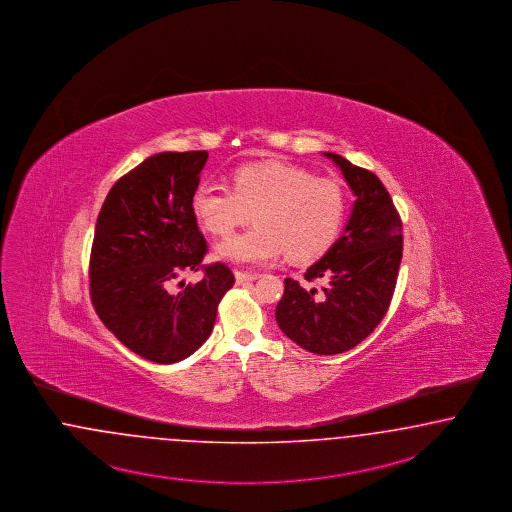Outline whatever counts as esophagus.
Here are the masks:
<instances>
[{
  "label": "esophagus",
  "instance_id": "esophagus-1",
  "mask_svg": "<svg viewBox=\"0 0 512 512\" xmlns=\"http://www.w3.org/2000/svg\"><path fill=\"white\" fill-rule=\"evenodd\" d=\"M234 276H236V282L238 283L253 282V280L259 278L257 272H244V270H236Z\"/></svg>",
  "mask_w": 512,
  "mask_h": 512
}]
</instances>
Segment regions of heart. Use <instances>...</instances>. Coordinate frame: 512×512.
<instances>
[{
    "mask_svg": "<svg viewBox=\"0 0 512 512\" xmlns=\"http://www.w3.org/2000/svg\"><path fill=\"white\" fill-rule=\"evenodd\" d=\"M232 189L202 183L191 196L196 221L213 236H229L253 212L257 225L221 242L215 259L263 265L287 251L293 261H308L325 253L342 229V187L295 164L270 160L240 166Z\"/></svg>",
    "mask_w": 512,
    "mask_h": 512,
    "instance_id": "1",
    "label": "heart"
}]
</instances>
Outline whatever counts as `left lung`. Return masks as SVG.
Instances as JSON below:
<instances>
[{
	"label": "left lung",
	"instance_id": "8db88e82",
	"mask_svg": "<svg viewBox=\"0 0 512 512\" xmlns=\"http://www.w3.org/2000/svg\"><path fill=\"white\" fill-rule=\"evenodd\" d=\"M323 155L352 189V213L342 236L304 274L323 285L285 278L276 321L300 348L335 355L352 350L386 316L403 257V223L378 177L340 155Z\"/></svg>",
	"mask_w": 512,
	"mask_h": 512
}]
</instances>
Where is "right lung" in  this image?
Masks as SVG:
<instances>
[{"label": "right lung", "instance_id": "right-lung-1", "mask_svg": "<svg viewBox=\"0 0 512 512\" xmlns=\"http://www.w3.org/2000/svg\"><path fill=\"white\" fill-rule=\"evenodd\" d=\"M206 160V151L143 160L111 187L96 219L94 310L128 350L159 365L189 357L208 340L217 306L234 285L229 266H200L208 246L191 196ZM198 267L205 278L172 294L171 282Z\"/></svg>", "mask_w": 512, "mask_h": 512}]
</instances>
